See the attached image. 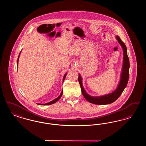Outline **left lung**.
I'll list each match as a JSON object with an SVG mask.
<instances>
[{"label": "left lung", "mask_w": 146, "mask_h": 146, "mask_svg": "<svg viewBox=\"0 0 146 146\" xmlns=\"http://www.w3.org/2000/svg\"><path fill=\"white\" fill-rule=\"evenodd\" d=\"M116 38L119 43L121 45L122 48L123 49V65L122 72L121 74L120 81L118 85L117 89L114 91L110 94H107L102 96H91L88 95L84 89L82 84V79L80 74H79L78 81L82 89V92L83 95L84 97L89 102L93 104H98V105H104V104H111L116 101L119 97L121 95L124 90L125 89L127 84L128 83L129 78V67H130V62L129 58L127 53V48L125 44L122 42L121 39L119 36H117Z\"/></svg>", "instance_id": "1"}]
</instances>
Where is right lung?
Returning a JSON list of instances; mask_svg holds the SVG:
<instances>
[{"label":"right lung","instance_id":"1","mask_svg":"<svg viewBox=\"0 0 146 146\" xmlns=\"http://www.w3.org/2000/svg\"><path fill=\"white\" fill-rule=\"evenodd\" d=\"M20 53H21V52H20ZM20 54H19V57H18V59H17V66H18V61H19V56H20ZM66 75H67V73H66V74H65V75H64V76H63V82H64V79H65V78H66ZM62 94L63 90L62 91V92H61V93L60 95L58 97H57V98H56V99H55L54 100H53V101H51V102H49V103H47V104H39V105H43V106H46V105H49V104H55V103H56V102H57V101H58L60 100V98L61 97L62 95Z\"/></svg>","mask_w":146,"mask_h":146}]
</instances>
